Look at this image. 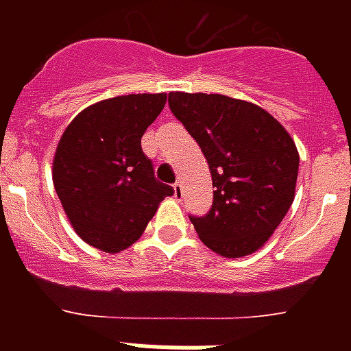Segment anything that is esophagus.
I'll use <instances>...</instances> for the list:
<instances>
[{
    "mask_svg": "<svg viewBox=\"0 0 351 351\" xmlns=\"http://www.w3.org/2000/svg\"><path fill=\"white\" fill-rule=\"evenodd\" d=\"M173 191H175V197L180 200L184 197V186H182V182H176L175 186H173Z\"/></svg>",
    "mask_w": 351,
    "mask_h": 351,
    "instance_id": "1",
    "label": "esophagus"
}]
</instances>
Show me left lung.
<instances>
[{"label":"left lung","mask_w":351,"mask_h":351,"mask_svg":"<svg viewBox=\"0 0 351 351\" xmlns=\"http://www.w3.org/2000/svg\"><path fill=\"white\" fill-rule=\"evenodd\" d=\"M169 107L211 171L213 206L206 217H191L198 237L228 258L255 253L293 204L299 175L293 138L262 107L224 95L169 93Z\"/></svg>","instance_id":"1"}]
</instances>
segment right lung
I'll return each mask as SVG.
<instances>
[{
  "instance_id": "add662e5",
  "label": "right lung",
  "mask_w": 351,
  "mask_h": 351,
  "mask_svg": "<svg viewBox=\"0 0 351 351\" xmlns=\"http://www.w3.org/2000/svg\"><path fill=\"white\" fill-rule=\"evenodd\" d=\"M167 95H125L93 104L63 131L52 182L69 222L82 240L106 253L136 242L160 202L173 195L154 178L142 136Z\"/></svg>"
}]
</instances>
